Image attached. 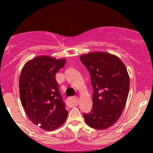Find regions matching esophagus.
Segmentation results:
<instances>
[{
	"label": "esophagus",
	"instance_id": "1",
	"mask_svg": "<svg viewBox=\"0 0 153 153\" xmlns=\"http://www.w3.org/2000/svg\"><path fill=\"white\" fill-rule=\"evenodd\" d=\"M78 104V98L75 97V98H69L67 99V104L70 107L76 106Z\"/></svg>",
	"mask_w": 153,
	"mask_h": 153
}]
</instances>
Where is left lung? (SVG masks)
<instances>
[{"instance_id":"left-lung-1","label":"left lung","mask_w":153,"mask_h":153,"mask_svg":"<svg viewBox=\"0 0 153 153\" xmlns=\"http://www.w3.org/2000/svg\"><path fill=\"white\" fill-rule=\"evenodd\" d=\"M90 75L92 109L84 113L88 126L105 129L118 120L124 109L129 78L120 58L106 52H91L80 57Z\"/></svg>"}]
</instances>
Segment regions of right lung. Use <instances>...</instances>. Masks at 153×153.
Instances as JSON below:
<instances>
[{"label":"right lung","mask_w":153,"mask_h":153,"mask_svg":"<svg viewBox=\"0 0 153 153\" xmlns=\"http://www.w3.org/2000/svg\"><path fill=\"white\" fill-rule=\"evenodd\" d=\"M65 63L66 59L38 56L28 61L21 71L19 92L23 107L31 121L45 130L56 129L67 118L55 79Z\"/></svg>","instance_id":"add662e5"}]
</instances>
